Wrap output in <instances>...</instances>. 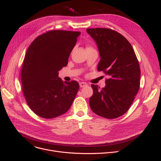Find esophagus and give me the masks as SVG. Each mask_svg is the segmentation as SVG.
Returning <instances> with one entry per match:
<instances>
[{"label": "esophagus", "mask_w": 161, "mask_h": 161, "mask_svg": "<svg viewBox=\"0 0 161 161\" xmlns=\"http://www.w3.org/2000/svg\"><path fill=\"white\" fill-rule=\"evenodd\" d=\"M88 86V84L85 83V82H80V87H86Z\"/></svg>", "instance_id": "34e87169"}]
</instances>
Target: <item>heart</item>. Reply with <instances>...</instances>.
<instances>
[{
    "label": "heart",
    "instance_id": "1",
    "mask_svg": "<svg viewBox=\"0 0 161 161\" xmlns=\"http://www.w3.org/2000/svg\"><path fill=\"white\" fill-rule=\"evenodd\" d=\"M89 48H92V47H91V46H88L87 47V49H89Z\"/></svg>",
    "mask_w": 161,
    "mask_h": 161
}]
</instances>
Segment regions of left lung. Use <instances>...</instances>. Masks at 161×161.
<instances>
[{
    "mask_svg": "<svg viewBox=\"0 0 161 161\" xmlns=\"http://www.w3.org/2000/svg\"><path fill=\"white\" fill-rule=\"evenodd\" d=\"M87 32L97 44L100 60L98 71L109 76L101 89L92 84L93 95L89 105L97 115L115 119L125 114L138 93L140 69L134 51L120 33L111 29H87Z\"/></svg>",
    "mask_w": 161,
    "mask_h": 161,
    "instance_id": "left-lung-1",
    "label": "left lung"
}]
</instances>
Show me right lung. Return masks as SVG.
Segmentation results:
<instances>
[{"mask_svg":"<svg viewBox=\"0 0 161 161\" xmlns=\"http://www.w3.org/2000/svg\"><path fill=\"white\" fill-rule=\"evenodd\" d=\"M80 33L49 31L36 37L27 51L21 74L23 93L31 110L42 118L66 113L77 94L78 82H63L58 72L66 66Z\"/></svg>","mask_w":161,"mask_h":161,"instance_id":"1","label":"right lung"}]
</instances>
